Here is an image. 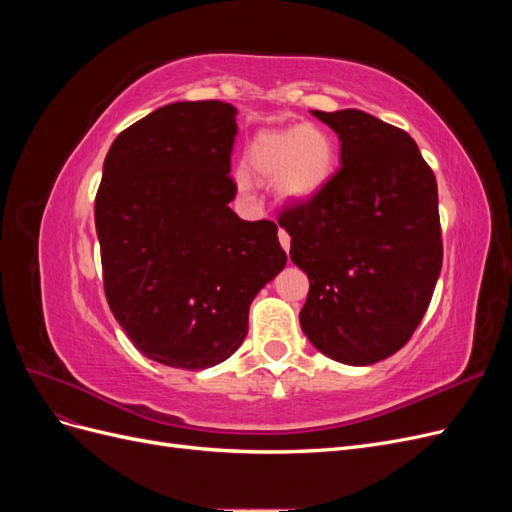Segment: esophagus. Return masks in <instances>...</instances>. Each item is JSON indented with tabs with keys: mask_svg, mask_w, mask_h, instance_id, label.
I'll list each match as a JSON object with an SVG mask.
<instances>
[{
	"mask_svg": "<svg viewBox=\"0 0 512 512\" xmlns=\"http://www.w3.org/2000/svg\"><path fill=\"white\" fill-rule=\"evenodd\" d=\"M277 237H280L282 247L288 252V250H290V235H288V232H286V230H280V232H277Z\"/></svg>",
	"mask_w": 512,
	"mask_h": 512,
	"instance_id": "34e87169",
	"label": "esophagus"
}]
</instances>
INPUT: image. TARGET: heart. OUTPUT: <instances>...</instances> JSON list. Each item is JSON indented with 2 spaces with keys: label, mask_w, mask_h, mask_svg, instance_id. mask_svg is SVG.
Returning a JSON list of instances; mask_svg holds the SVG:
<instances>
[{
  "label": "heart",
  "mask_w": 512,
  "mask_h": 512,
  "mask_svg": "<svg viewBox=\"0 0 512 512\" xmlns=\"http://www.w3.org/2000/svg\"><path fill=\"white\" fill-rule=\"evenodd\" d=\"M247 164L262 179H275L277 192L288 200L314 198L324 190L335 170V143L318 126L292 130H265L247 147ZM241 190H250V179L239 175Z\"/></svg>",
  "instance_id": "heart-1"
}]
</instances>
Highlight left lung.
<instances>
[{"instance_id": "obj_1", "label": "left lung", "mask_w": 512, "mask_h": 512, "mask_svg": "<svg viewBox=\"0 0 512 512\" xmlns=\"http://www.w3.org/2000/svg\"><path fill=\"white\" fill-rule=\"evenodd\" d=\"M312 113L339 136L342 166L277 220L309 277L301 329L329 359L371 365L408 344L436 288L438 183L408 132L356 108Z\"/></svg>"}]
</instances>
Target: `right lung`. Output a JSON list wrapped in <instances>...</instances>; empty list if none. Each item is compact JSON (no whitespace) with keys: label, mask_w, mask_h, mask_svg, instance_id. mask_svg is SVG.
Instances as JSON below:
<instances>
[{"label":"right lung","mask_w":512,"mask_h":512,"mask_svg":"<svg viewBox=\"0 0 512 512\" xmlns=\"http://www.w3.org/2000/svg\"><path fill=\"white\" fill-rule=\"evenodd\" d=\"M235 115L220 100L166 104L123 130L104 160L106 301L132 344L168 367L226 361L254 297L286 267L275 222H245L228 207Z\"/></svg>","instance_id":"obj_1"}]
</instances>
